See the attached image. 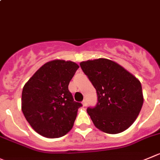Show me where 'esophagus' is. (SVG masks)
Segmentation results:
<instances>
[{"label":"esophagus","instance_id":"1","mask_svg":"<svg viewBox=\"0 0 160 160\" xmlns=\"http://www.w3.org/2000/svg\"><path fill=\"white\" fill-rule=\"evenodd\" d=\"M82 105L83 107H86L87 106V101H86V100H84L82 101Z\"/></svg>","mask_w":160,"mask_h":160}]
</instances>
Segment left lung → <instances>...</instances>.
Masks as SVG:
<instances>
[{"instance_id":"left-lung-1","label":"left lung","mask_w":160,"mask_h":160,"mask_svg":"<svg viewBox=\"0 0 160 160\" xmlns=\"http://www.w3.org/2000/svg\"><path fill=\"white\" fill-rule=\"evenodd\" d=\"M80 66L97 90V106L87 108L94 126L110 134L127 130L138 118L144 103L139 80L108 59L83 61Z\"/></svg>"}]
</instances>
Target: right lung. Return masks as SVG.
I'll return each instance as SVG.
<instances>
[{
  "label": "right lung",
  "mask_w": 160,
  "mask_h": 160,
  "mask_svg": "<svg viewBox=\"0 0 160 160\" xmlns=\"http://www.w3.org/2000/svg\"><path fill=\"white\" fill-rule=\"evenodd\" d=\"M78 68L70 60H52L24 85L22 112L30 127L42 136L60 138L72 129L82 104L74 101L68 85Z\"/></svg>",
  "instance_id": "1"
}]
</instances>
